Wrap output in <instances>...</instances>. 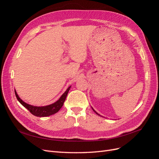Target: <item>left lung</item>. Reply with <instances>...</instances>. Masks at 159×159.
Masks as SVG:
<instances>
[{"mask_svg":"<svg viewBox=\"0 0 159 159\" xmlns=\"http://www.w3.org/2000/svg\"><path fill=\"white\" fill-rule=\"evenodd\" d=\"M92 109H93V108H92ZM93 111H95V113H97V114H98V115H99V114H98V113H97V112H96V111H95V110H94V109H93Z\"/></svg>","mask_w":159,"mask_h":159,"instance_id":"8db88e82","label":"left lung"}]
</instances>
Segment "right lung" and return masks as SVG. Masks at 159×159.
Here are the masks:
<instances>
[{"instance_id": "obj_1", "label": "right lung", "mask_w": 159, "mask_h": 159, "mask_svg": "<svg viewBox=\"0 0 159 159\" xmlns=\"http://www.w3.org/2000/svg\"><path fill=\"white\" fill-rule=\"evenodd\" d=\"M70 88L71 86L67 89V90L64 93V94L61 96L60 98L57 100L56 102L52 103L51 105H47V106H43V107L33 106V105L26 103L18 97L16 91H14V92H15L16 97L18 102H20L24 107L29 111L32 115H35L36 117H48L54 113H56L61 108V107L63 106L64 103L65 102L67 95L68 93V91Z\"/></svg>"}]
</instances>
